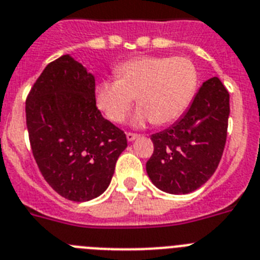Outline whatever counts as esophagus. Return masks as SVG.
<instances>
[{
	"mask_svg": "<svg viewBox=\"0 0 260 260\" xmlns=\"http://www.w3.org/2000/svg\"><path fill=\"white\" fill-rule=\"evenodd\" d=\"M137 137H139V135H136V133H131V132L127 133V140H128V141H129V143L135 141V140H136Z\"/></svg>",
	"mask_w": 260,
	"mask_h": 260,
	"instance_id": "1",
	"label": "esophagus"
}]
</instances>
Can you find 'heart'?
<instances>
[{"label": "heart", "instance_id": "1", "mask_svg": "<svg viewBox=\"0 0 260 260\" xmlns=\"http://www.w3.org/2000/svg\"><path fill=\"white\" fill-rule=\"evenodd\" d=\"M115 74L117 80L96 85V106L108 120L121 123L137 98L135 127L177 120L188 108L199 83L198 69L186 57L140 56L119 65Z\"/></svg>", "mask_w": 260, "mask_h": 260}]
</instances>
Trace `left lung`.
<instances>
[{
	"mask_svg": "<svg viewBox=\"0 0 260 260\" xmlns=\"http://www.w3.org/2000/svg\"><path fill=\"white\" fill-rule=\"evenodd\" d=\"M229 112V92L212 77L177 123L150 137L154 152L146 162V173L152 183L173 195L202 187L222 157Z\"/></svg>",
	"mask_w": 260,
	"mask_h": 260,
	"instance_id": "1",
	"label": "left lung"
}]
</instances>
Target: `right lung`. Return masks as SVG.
Instances as JSON below:
<instances>
[{"mask_svg":"<svg viewBox=\"0 0 260 260\" xmlns=\"http://www.w3.org/2000/svg\"><path fill=\"white\" fill-rule=\"evenodd\" d=\"M31 149L40 173L58 195L89 202L110 186L125 133L102 116L95 78L71 55L49 62L26 101Z\"/></svg>","mask_w":260,"mask_h":260,"instance_id":"right-lung-1","label":"right lung"}]
</instances>
